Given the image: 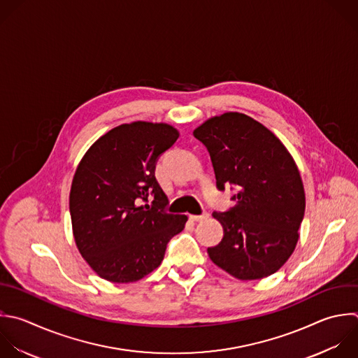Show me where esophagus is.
<instances>
[{"instance_id": "34e87169", "label": "esophagus", "mask_w": 358, "mask_h": 358, "mask_svg": "<svg viewBox=\"0 0 358 358\" xmlns=\"http://www.w3.org/2000/svg\"><path fill=\"white\" fill-rule=\"evenodd\" d=\"M206 218H208V214H207V213H203L201 215H190V220L194 221V222L203 221V220H206Z\"/></svg>"}]
</instances>
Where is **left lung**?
<instances>
[{
	"instance_id": "left-lung-1",
	"label": "left lung",
	"mask_w": 358,
	"mask_h": 358,
	"mask_svg": "<svg viewBox=\"0 0 358 358\" xmlns=\"http://www.w3.org/2000/svg\"><path fill=\"white\" fill-rule=\"evenodd\" d=\"M211 158L217 187L231 185L236 204L213 213L224 236L210 259L239 280L275 273L291 256L305 213L299 171L282 143L252 117L228 112L193 131Z\"/></svg>"
}]
</instances>
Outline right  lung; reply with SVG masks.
Wrapping results in <instances>:
<instances>
[{
    "instance_id": "add662e5",
    "label": "right lung",
    "mask_w": 358,
    "mask_h": 358,
    "mask_svg": "<svg viewBox=\"0 0 358 358\" xmlns=\"http://www.w3.org/2000/svg\"><path fill=\"white\" fill-rule=\"evenodd\" d=\"M178 137V130L165 123L122 124L95 141L81 159L70 192L73 232L80 253L99 277L112 282L145 277L185 228L187 217L166 213L169 201L155 178L158 158Z\"/></svg>"
}]
</instances>
